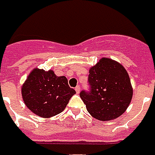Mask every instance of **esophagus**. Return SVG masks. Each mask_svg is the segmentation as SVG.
Wrapping results in <instances>:
<instances>
[{
	"mask_svg": "<svg viewBox=\"0 0 155 155\" xmlns=\"http://www.w3.org/2000/svg\"><path fill=\"white\" fill-rule=\"evenodd\" d=\"M75 91L77 92V93H80V86L78 85V86H77L75 87Z\"/></svg>",
	"mask_w": 155,
	"mask_h": 155,
	"instance_id": "34e87169",
	"label": "esophagus"
}]
</instances>
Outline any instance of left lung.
I'll list each match as a JSON object with an SVG mask.
<instances>
[{"instance_id": "1", "label": "left lung", "mask_w": 155, "mask_h": 155, "mask_svg": "<svg viewBox=\"0 0 155 155\" xmlns=\"http://www.w3.org/2000/svg\"><path fill=\"white\" fill-rule=\"evenodd\" d=\"M90 92L80 97L94 118L110 121L118 118L132 100L133 87L124 67L111 58H102L89 69Z\"/></svg>"}]
</instances>
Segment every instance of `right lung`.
<instances>
[{
    "instance_id": "right-lung-1",
    "label": "right lung",
    "mask_w": 155,
    "mask_h": 155,
    "mask_svg": "<svg viewBox=\"0 0 155 155\" xmlns=\"http://www.w3.org/2000/svg\"><path fill=\"white\" fill-rule=\"evenodd\" d=\"M76 93L64 76L58 77L52 70L34 68L21 87L24 103L33 114L49 118L65 109Z\"/></svg>"
}]
</instances>
